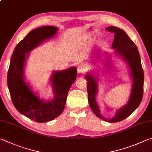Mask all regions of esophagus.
<instances>
[{
    "label": "esophagus",
    "instance_id": "1",
    "mask_svg": "<svg viewBox=\"0 0 152 152\" xmlns=\"http://www.w3.org/2000/svg\"><path fill=\"white\" fill-rule=\"evenodd\" d=\"M88 66H86V64H80V65H78V74H83L84 72H86L88 70Z\"/></svg>",
    "mask_w": 152,
    "mask_h": 152
}]
</instances>
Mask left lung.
<instances>
[{"label":"left lung","instance_id":"1","mask_svg":"<svg viewBox=\"0 0 152 152\" xmlns=\"http://www.w3.org/2000/svg\"><path fill=\"white\" fill-rule=\"evenodd\" d=\"M107 30L115 33L114 39L112 43V49L114 50L113 54L118 56L127 64L129 73L132 81V87L127 104L117 110L115 116L111 119H106L101 115V110L96 102V95L99 91V76L90 71L86 74L85 78L87 83L88 102L91 109L96 117L109 123L119 122L129 116L140 104L143 98V70L141 66L140 53L133 41L129 37L124 31L114 26L107 27ZM104 64L106 69H109L111 65L112 53H104ZM96 57H99L97 54Z\"/></svg>","mask_w":152,"mask_h":152}]
</instances>
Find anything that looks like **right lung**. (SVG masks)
<instances>
[{
	"label": "right lung",
	"mask_w": 152,
	"mask_h": 152,
	"mask_svg": "<svg viewBox=\"0 0 152 152\" xmlns=\"http://www.w3.org/2000/svg\"><path fill=\"white\" fill-rule=\"evenodd\" d=\"M58 31L56 27L45 26L28 33L15 48L7 75V84L14 106L22 115L38 123L50 121L61 114L69 90L76 79V67L53 71L50 84L53 96L48 101L41 99L25 80V67L29 53L45 40L52 38Z\"/></svg>",
	"instance_id": "right-lung-1"
}]
</instances>
